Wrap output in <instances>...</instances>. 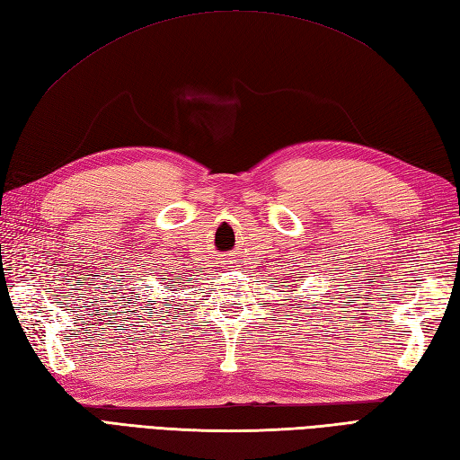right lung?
Returning a JSON list of instances; mask_svg holds the SVG:
<instances>
[{"label": "right lung", "mask_w": 460, "mask_h": 460, "mask_svg": "<svg viewBox=\"0 0 460 460\" xmlns=\"http://www.w3.org/2000/svg\"><path fill=\"white\" fill-rule=\"evenodd\" d=\"M171 274H174V271H171ZM161 279H163V282H166V279H168V278H161ZM174 284H178V286H181V282H174ZM171 292H178V288H176V289H171ZM164 302L168 304V299H166V297H164ZM174 309H176V307H174Z\"/></svg>", "instance_id": "1"}]
</instances>
